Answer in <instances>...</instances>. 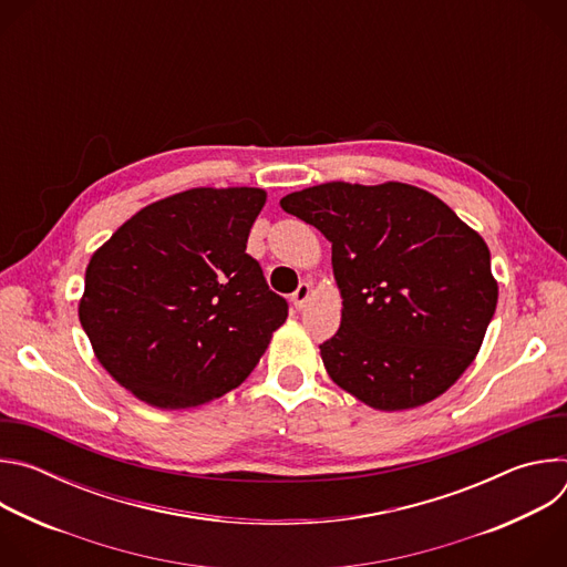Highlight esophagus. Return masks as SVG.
<instances>
[{"instance_id":"esophagus-1","label":"esophagus","mask_w":567,"mask_h":567,"mask_svg":"<svg viewBox=\"0 0 567 567\" xmlns=\"http://www.w3.org/2000/svg\"><path fill=\"white\" fill-rule=\"evenodd\" d=\"M309 293H311V285H309V282H300L298 289L291 293L293 307H296V309H302L305 302H307V298H309Z\"/></svg>"}]
</instances>
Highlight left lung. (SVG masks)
Segmentation results:
<instances>
[{
	"instance_id": "left-lung-1",
	"label": "left lung",
	"mask_w": 567,
	"mask_h": 567,
	"mask_svg": "<svg viewBox=\"0 0 567 567\" xmlns=\"http://www.w3.org/2000/svg\"><path fill=\"white\" fill-rule=\"evenodd\" d=\"M280 206L332 241L343 313L320 346L332 381L379 411L449 390L498 302L484 239L435 195L396 182L320 184Z\"/></svg>"
}]
</instances>
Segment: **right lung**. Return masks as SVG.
<instances>
[{"label": "right lung", "instance_id": "right-lung-1", "mask_svg": "<svg viewBox=\"0 0 567 567\" xmlns=\"http://www.w3.org/2000/svg\"><path fill=\"white\" fill-rule=\"evenodd\" d=\"M260 188H193L141 208L92 256L80 326L103 368L156 409L237 388L289 305L247 254Z\"/></svg>", "mask_w": 567, "mask_h": 567}]
</instances>
